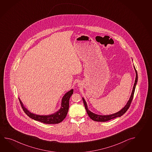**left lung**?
Segmentation results:
<instances>
[{"instance_id":"obj_1","label":"left lung","mask_w":152,"mask_h":152,"mask_svg":"<svg viewBox=\"0 0 152 152\" xmlns=\"http://www.w3.org/2000/svg\"><path fill=\"white\" fill-rule=\"evenodd\" d=\"M134 68L135 71V72H136V78H135V82H134V84L132 93L129 99L128 100L127 104L124 106V107L119 112H117V113L109 115H100L94 114V113H93L92 112H90V110L88 109L87 103L86 102L85 99H84V98H82L84 104V106H85V108L86 109V111L87 112V114L88 115V116L90 117V118L91 120H93V121H97V122H106V121L110 120L115 118L120 117L122 115L124 114L126 112H127V110L129 108L130 104H131L132 101V99H133L134 91H135L136 83H137V77H137V71H136V69H135L134 66Z\"/></svg>"}]
</instances>
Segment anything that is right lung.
Listing matches in <instances>:
<instances>
[{"label":"right lung","mask_w":152,"mask_h":152,"mask_svg":"<svg viewBox=\"0 0 152 152\" xmlns=\"http://www.w3.org/2000/svg\"><path fill=\"white\" fill-rule=\"evenodd\" d=\"M73 92L74 90L71 89L66 93L62 98L61 107L59 110L53 114L49 115H39L32 113L25 108L20 99H19V100L23 110L29 118L45 124H57L61 122L66 116L69 107V99Z\"/></svg>","instance_id":"right-lung-1"}]
</instances>
